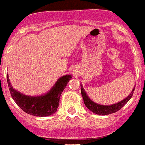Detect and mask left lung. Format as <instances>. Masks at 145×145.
Instances as JSON below:
<instances>
[{
    "instance_id": "8db88e82",
    "label": "left lung",
    "mask_w": 145,
    "mask_h": 145,
    "mask_svg": "<svg viewBox=\"0 0 145 145\" xmlns=\"http://www.w3.org/2000/svg\"><path fill=\"white\" fill-rule=\"evenodd\" d=\"M135 87L133 88L129 95H128V97H126L125 99H123L120 102L117 103L108 105H100V104H98L97 103H94L93 101H92L90 99V97L88 96L86 91H84V89L83 88L82 84H81V93H82V96L83 97L84 104H85L86 107L90 111H91V112L95 113V114H99V115H107V114H112V113H114V112H117L121 108L124 106L125 104L127 103V102L129 101V99H131V97H133V92L135 91Z\"/></svg>"
}]
</instances>
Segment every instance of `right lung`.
I'll return each instance as SVG.
<instances>
[{"label": "right lung", "instance_id": "1", "mask_svg": "<svg viewBox=\"0 0 145 145\" xmlns=\"http://www.w3.org/2000/svg\"><path fill=\"white\" fill-rule=\"evenodd\" d=\"M8 86L12 98L17 105L27 114L37 117L50 116L55 113L58 108L60 97L72 78L71 75H65L57 79L50 91L41 96H27L12 88L9 76L7 75Z\"/></svg>", "mask_w": 145, "mask_h": 145}]
</instances>
